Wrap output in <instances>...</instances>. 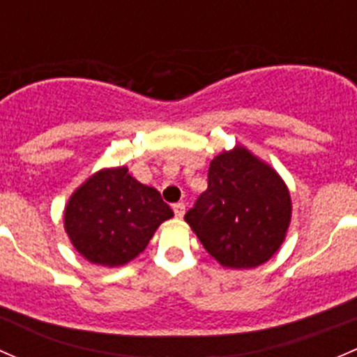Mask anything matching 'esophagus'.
<instances>
[{"label":"esophagus","instance_id":"esophagus-1","mask_svg":"<svg viewBox=\"0 0 357 357\" xmlns=\"http://www.w3.org/2000/svg\"><path fill=\"white\" fill-rule=\"evenodd\" d=\"M172 211H174L176 218L181 219L183 215H185V204H183V202H179V204H174V205H172Z\"/></svg>","mask_w":357,"mask_h":357}]
</instances>
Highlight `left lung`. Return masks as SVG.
<instances>
[{
    "mask_svg": "<svg viewBox=\"0 0 357 357\" xmlns=\"http://www.w3.org/2000/svg\"><path fill=\"white\" fill-rule=\"evenodd\" d=\"M207 190L185 221L221 266L264 264L283 243L291 218L290 193L278 172L243 146L214 157Z\"/></svg>",
    "mask_w": 357,
    "mask_h": 357,
    "instance_id": "left-lung-1",
    "label": "left lung"
}]
</instances>
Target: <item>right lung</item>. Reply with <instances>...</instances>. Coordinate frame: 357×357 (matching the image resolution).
<instances>
[{
	"instance_id": "add662e5",
	"label": "right lung",
	"mask_w": 357,
	"mask_h": 357,
	"mask_svg": "<svg viewBox=\"0 0 357 357\" xmlns=\"http://www.w3.org/2000/svg\"><path fill=\"white\" fill-rule=\"evenodd\" d=\"M160 193L142 185L128 167L102 169L68 199L63 226L75 250L93 264H128L172 218Z\"/></svg>"
}]
</instances>
